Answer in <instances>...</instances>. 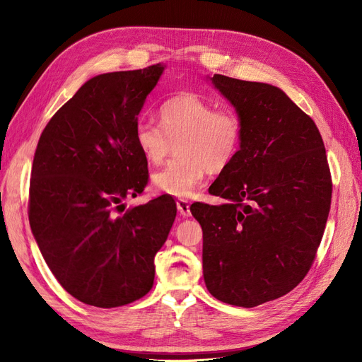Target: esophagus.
Instances as JSON below:
<instances>
[{
    "mask_svg": "<svg viewBox=\"0 0 362 362\" xmlns=\"http://www.w3.org/2000/svg\"><path fill=\"white\" fill-rule=\"evenodd\" d=\"M177 208H178V213L181 216H190V202L187 199H178L177 201Z\"/></svg>",
    "mask_w": 362,
    "mask_h": 362,
    "instance_id": "34e87169",
    "label": "esophagus"
}]
</instances>
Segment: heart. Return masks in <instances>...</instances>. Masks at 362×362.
<instances>
[{"label":"heart","instance_id":"1","mask_svg":"<svg viewBox=\"0 0 362 362\" xmlns=\"http://www.w3.org/2000/svg\"><path fill=\"white\" fill-rule=\"evenodd\" d=\"M158 125L140 122L134 144L149 166H158L177 144V156L152 175L158 192L189 198L205 175L229 166L242 144V120L228 108H216L199 95L182 92L158 108Z\"/></svg>","mask_w":362,"mask_h":362}]
</instances>
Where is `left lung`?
<instances>
[{
	"label": "left lung",
	"instance_id": "obj_1",
	"mask_svg": "<svg viewBox=\"0 0 362 362\" xmlns=\"http://www.w3.org/2000/svg\"><path fill=\"white\" fill-rule=\"evenodd\" d=\"M242 120V144L211 184L222 205L196 202L205 286L252 306L291 291L308 273L331 208L332 181L319 128L279 87L214 74Z\"/></svg>",
	"mask_w": 362,
	"mask_h": 362
}]
</instances>
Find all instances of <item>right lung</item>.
<instances>
[{"label":"right lung","instance_id":"right-lung-1","mask_svg":"<svg viewBox=\"0 0 362 362\" xmlns=\"http://www.w3.org/2000/svg\"><path fill=\"white\" fill-rule=\"evenodd\" d=\"M164 64L96 75L51 117L31 168V233L60 286L83 303L115 308L152 288L154 257L177 204L161 194L125 208L148 184L134 144L137 116Z\"/></svg>","mask_w":362,"mask_h":362}]
</instances>
